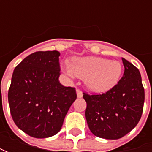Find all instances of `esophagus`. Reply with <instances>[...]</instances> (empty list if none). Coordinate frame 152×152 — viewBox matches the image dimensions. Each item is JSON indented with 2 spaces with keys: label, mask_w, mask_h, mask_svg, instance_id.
<instances>
[{
  "label": "esophagus",
  "mask_w": 152,
  "mask_h": 152,
  "mask_svg": "<svg viewBox=\"0 0 152 152\" xmlns=\"http://www.w3.org/2000/svg\"><path fill=\"white\" fill-rule=\"evenodd\" d=\"M77 96H78V98H81V97L83 96V93H82V91H80V90H79V89H77Z\"/></svg>",
  "instance_id": "34e87169"
}]
</instances>
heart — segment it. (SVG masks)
<instances>
[{
	"mask_svg": "<svg viewBox=\"0 0 152 152\" xmlns=\"http://www.w3.org/2000/svg\"><path fill=\"white\" fill-rule=\"evenodd\" d=\"M67 75L84 79L85 85L93 91L104 92L117 85L123 72L118 61H108L105 58L86 56L75 58L64 66Z\"/></svg>",
	"mask_w": 152,
	"mask_h": 152,
	"instance_id": "1",
	"label": "heart"
}]
</instances>
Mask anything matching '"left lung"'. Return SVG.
I'll list each match as a JSON object with an SVG mask.
<instances>
[{
    "label": "left lung",
    "instance_id": "1",
    "mask_svg": "<svg viewBox=\"0 0 152 152\" xmlns=\"http://www.w3.org/2000/svg\"><path fill=\"white\" fill-rule=\"evenodd\" d=\"M124 73L118 84L100 95L84 94L85 118L91 133L97 137L118 140L137 125L143 113L145 91L140 73L122 58Z\"/></svg>",
    "mask_w": 152,
    "mask_h": 152
}]
</instances>
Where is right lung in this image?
<instances>
[{
    "label": "right lung",
    "mask_w": 152,
    "mask_h": 152,
    "mask_svg": "<svg viewBox=\"0 0 152 152\" xmlns=\"http://www.w3.org/2000/svg\"><path fill=\"white\" fill-rule=\"evenodd\" d=\"M60 52L36 51L15 67L8 91L15 124L29 136L48 138L61 130L77 98L73 87L60 84Z\"/></svg>",
    "instance_id": "right-lung-1"
}]
</instances>
